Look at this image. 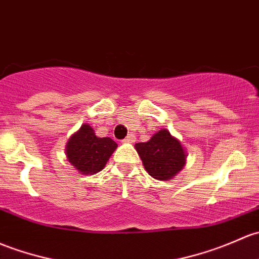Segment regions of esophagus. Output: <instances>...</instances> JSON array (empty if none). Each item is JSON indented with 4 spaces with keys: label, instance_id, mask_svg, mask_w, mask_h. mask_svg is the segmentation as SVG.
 Masks as SVG:
<instances>
[{
    "label": "esophagus",
    "instance_id": "1",
    "mask_svg": "<svg viewBox=\"0 0 259 259\" xmlns=\"http://www.w3.org/2000/svg\"><path fill=\"white\" fill-rule=\"evenodd\" d=\"M134 140H135V135L134 134H127L126 138L124 139V141H126V143H133Z\"/></svg>",
    "mask_w": 259,
    "mask_h": 259
}]
</instances>
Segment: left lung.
I'll return each mask as SVG.
<instances>
[{"label":"left lung","instance_id":"1","mask_svg":"<svg viewBox=\"0 0 259 259\" xmlns=\"http://www.w3.org/2000/svg\"><path fill=\"white\" fill-rule=\"evenodd\" d=\"M145 170L156 180H170L184 167L185 155L181 143L167 130H160L146 143L135 145Z\"/></svg>","mask_w":259,"mask_h":259}]
</instances>
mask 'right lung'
<instances>
[{
    "label": "right lung",
    "mask_w": 259,
    "mask_h": 259,
    "mask_svg": "<svg viewBox=\"0 0 259 259\" xmlns=\"http://www.w3.org/2000/svg\"><path fill=\"white\" fill-rule=\"evenodd\" d=\"M116 146L110 138H98L92 126L84 124L68 141V161L84 175H94L102 171Z\"/></svg>",
    "instance_id": "1"
}]
</instances>
